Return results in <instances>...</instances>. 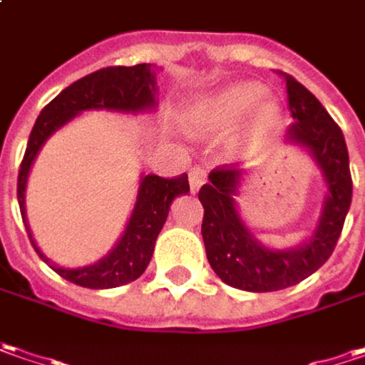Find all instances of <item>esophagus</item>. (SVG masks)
<instances>
[{
    "label": "esophagus",
    "mask_w": 365,
    "mask_h": 365,
    "mask_svg": "<svg viewBox=\"0 0 365 365\" xmlns=\"http://www.w3.org/2000/svg\"><path fill=\"white\" fill-rule=\"evenodd\" d=\"M207 173L204 168H200V165H195L194 170L190 171V187H192V192H197L204 183H206Z\"/></svg>",
    "instance_id": "obj_1"
}]
</instances>
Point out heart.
<instances>
[{"instance_id":"heart-1","label":"heart","mask_w":365,"mask_h":365,"mask_svg":"<svg viewBox=\"0 0 365 365\" xmlns=\"http://www.w3.org/2000/svg\"><path fill=\"white\" fill-rule=\"evenodd\" d=\"M264 96H267V88L260 82L245 81L230 84L214 95L195 101L185 117L187 129L195 135L228 131L238 120L245 119L252 108H257L255 117L246 127L245 137L257 139L262 135H269L281 123L283 110L274 101L262 103Z\"/></svg>"}]
</instances>
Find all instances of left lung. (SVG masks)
<instances>
[{
  "label": "left lung",
  "mask_w": 365,
  "mask_h": 365,
  "mask_svg": "<svg viewBox=\"0 0 365 365\" xmlns=\"http://www.w3.org/2000/svg\"><path fill=\"white\" fill-rule=\"evenodd\" d=\"M281 76L287 82L289 110L295 119L284 139L307 149L327 185L313 234L295 248L281 250L260 245L246 228L234 202L245 171L232 165L210 171V182L197 194L204 206L202 238L210 267L226 284L250 293L293 287L323 267L339 240L351 204V173L344 133L301 82L284 72Z\"/></svg>",
  "instance_id": "1"
}]
</instances>
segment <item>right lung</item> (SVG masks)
Instances as JSON below:
<instances>
[{
	"label": "right lung",
	"mask_w": 365,
	"mask_h": 365,
	"mask_svg": "<svg viewBox=\"0 0 365 365\" xmlns=\"http://www.w3.org/2000/svg\"><path fill=\"white\" fill-rule=\"evenodd\" d=\"M158 68L153 64H137V66H108L96 70L81 81L72 82L60 95L50 101L40 117L36 119L28 147L21 159L18 175V204L21 220L30 236V242L36 252L52 270H56L62 279L70 283L81 284L86 289H113L139 279L153 257V248L163 224L168 220L171 202L178 195L190 192L187 173L180 178H159V175H141L137 202L131 212V218L125 226V232L119 238L115 248L107 257L101 258L95 264L81 269H64L50 262V258L38 248L32 238L28 218H26V183L32 170V163L42 145L48 141L52 133L64 127L82 110L105 108L117 113H145L158 107V84L155 74Z\"/></svg>",
	"instance_id": "obj_1"
}]
</instances>
